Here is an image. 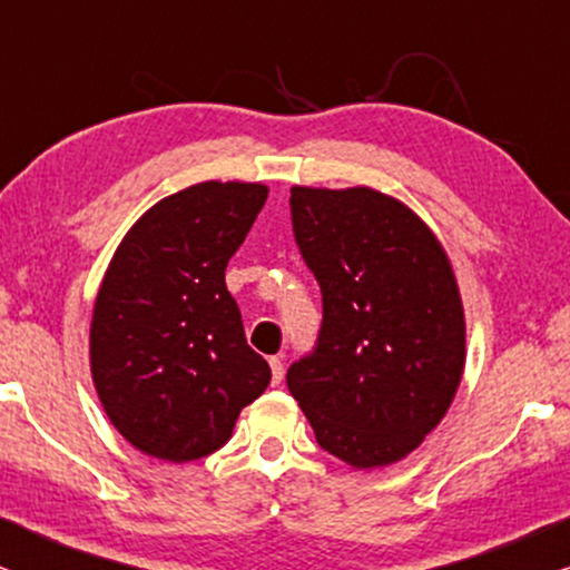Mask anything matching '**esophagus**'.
I'll list each match as a JSON object with an SVG mask.
<instances>
[{
    "label": "esophagus",
    "instance_id": "esophagus-1",
    "mask_svg": "<svg viewBox=\"0 0 570 570\" xmlns=\"http://www.w3.org/2000/svg\"><path fill=\"white\" fill-rule=\"evenodd\" d=\"M268 364H271V373H273V383L278 385L281 377H284V360H281V356H271Z\"/></svg>",
    "mask_w": 570,
    "mask_h": 570
}]
</instances>
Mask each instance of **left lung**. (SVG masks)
<instances>
[{
	"mask_svg": "<svg viewBox=\"0 0 570 570\" xmlns=\"http://www.w3.org/2000/svg\"><path fill=\"white\" fill-rule=\"evenodd\" d=\"M294 239L323 325L286 385L317 443L354 469L409 456L456 396L464 305L451 261L412 208L373 187H292Z\"/></svg>",
	"mask_w": 570,
	"mask_h": 570,
	"instance_id": "8db88e82",
	"label": "left lung"
}]
</instances>
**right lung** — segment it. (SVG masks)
<instances>
[{"instance_id": "1", "label": "right lung", "mask_w": 570, "mask_h": 570, "mask_svg": "<svg viewBox=\"0 0 570 570\" xmlns=\"http://www.w3.org/2000/svg\"><path fill=\"white\" fill-rule=\"evenodd\" d=\"M268 187L200 181L148 208L119 242L90 321V375L119 435L185 464L232 438L271 383L226 289Z\"/></svg>"}]
</instances>
